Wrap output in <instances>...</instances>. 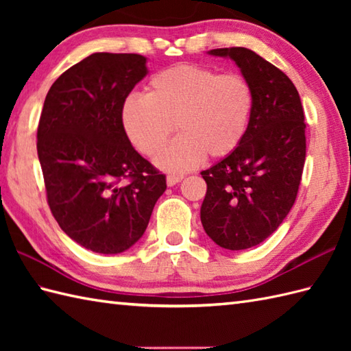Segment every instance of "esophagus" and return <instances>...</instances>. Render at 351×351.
<instances>
[{
	"label": "esophagus",
	"instance_id": "esophagus-1",
	"mask_svg": "<svg viewBox=\"0 0 351 351\" xmlns=\"http://www.w3.org/2000/svg\"><path fill=\"white\" fill-rule=\"evenodd\" d=\"M184 180V175H167L166 178V182L169 187H173V185H176L180 181Z\"/></svg>",
	"mask_w": 351,
	"mask_h": 351
}]
</instances>
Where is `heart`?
I'll return each instance as SVG.
<instances>
[{"mask_svg":"<svg viewBox=\"0 0 351 351\" xmlns=\"http://www.w3.org/2000/svg\"><path fill=\"white\" fill-rule=\"evenodd\" d=\"M255 108V93L240 73L176 64L149 80L145 96H128L121 123L132 146L155 156L176 130L181 136L156 164L169 171L195 169L206 156L223 158L241 145Z\"/></svg>","mask_w":351,"mask_h":351,"instance_id":"b5f03b06","label":"heart"}]
</instances>
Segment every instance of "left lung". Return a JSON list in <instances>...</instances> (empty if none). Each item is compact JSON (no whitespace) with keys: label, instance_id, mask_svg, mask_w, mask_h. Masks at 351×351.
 Returning <instances> with one entry per match:
<instances>
[{"label":"left lung","instance_id":"1","mask_svg":"<svg viewBox=\"0 0 351 351\" xmlns=\"http://www.w3.org/2000/svg\"><path fill=\"white\" fill-rule=\"evenodd\" d=\"M240 68L255 93L247 132L235 151L204 170L200 220L206 235L228 250L255 247L293 208L306 156L299 92L285 73L247 48L208 51Z\"/></svg>","mask_w":351,"mask_h":351}]
</instances>
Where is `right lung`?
I'll list each match as a JSON object with an SVG mask.
<instances>
[{
  "label": "right lung",
  "instance_id": "add662e5",
  "mask_svg": "<svg viewBox=\"0 0 351 351\" xmlns=\"http://www.w3.org/2000/svg\"><path fill=\"white\" fill-rule=\"evenodd\" d=\"M146 73L143 56L95 52L51 86L37 128L52 215L73 241L104 255L140 240L167 189L121 123L122 102Z\"/></svg>",
  "mask_w": 351,
  "mask_h": 351
}]
</instances>
